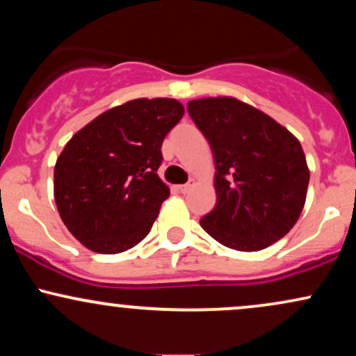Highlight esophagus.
Segmentation results:
<instances>
[{"mask_svg":"<svg viewBox=\"0 0 356 356\" xmlns=\"http://www.w3.org/2000/svg\"><path fill=\"white\" fill-rule=\"evenodd\" d=\"M194 186H195V181H194V179H191V181L187 184H184V186H179V191H181L182 194H187V192H189Z\"/></svg>","mask_w":356,"mask_h":356,"instance_id":"34e87169","label":"esophagus"}]
</instances>
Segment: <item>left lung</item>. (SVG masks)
Returning <instances> with one entry per match:
<instances>
[{
  "instance_id": "left-lung-1",
  "label": "left lung",
  "mask_w": 356,
  "mask_h": 356,
  "mask_svg": "<svg viewBox=\"0 0 356 356\" xmlns=\"http://www.w3.org/2000/svg\"><path fill=\"white\" fill-rule=\"evenodd\" d=\"M187 112L214 157L216 206L202 229L222 246L259 251L291 231L305 207L309 169L300 140L234 97L191 100Z\"/></svg>"
}]
</instances>
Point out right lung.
I'll use <instances>...</instances> for the list:
<instances>
[{"label":"right lung","instance_id":"add662e5","mask_svg":"<svg viewBox=\"0 0 356 356\" xmlns=\"http://www.w3.org/2000/svg\"><path fill=\"white\" fill-rule=\"evenodd\" d=\"M182 115L175 99H136L100 113L67 142L53 174L55 202L90 251L124 252L152 229L170 194L157 175L161 147Z\"/></svg>","mask_w":356,"mask_h":356}]
</instances>
